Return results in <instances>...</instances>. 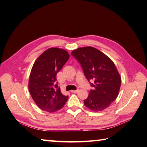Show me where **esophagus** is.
<instances>
[{"label": "esophagus", "instance_id": "1", "mask_svg": "<svg viewBox=\"0 0 147 147\" xmlns=\"http://www.w3.org/2000/svg\"><path fill=\"white\" fill-rule=\"evenodd\" d=\"M78 90H72L71 91V92H72V93H77V92H78Z\"/></svg>", "mask_w": 147, "mask_h": 147}]
</instances>
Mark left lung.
<instances>
[{"instance_id": "obj_1", "label": "left lung", "mask_w": 147, "mask_h": 147, "mask_svg": "<svg viewBox=\"0 0 147 147\" xmlns=\"http://www.w3.org/2000/svg\"><path fill=\"white\" fill-rule=\"evenodd\" d=\"M81 64L84 75L93 87L84 104L93 112L107 109L117 98L121 78L113 62L92 47L78 48L71 53Z\"/></svg>"}]
</instances>
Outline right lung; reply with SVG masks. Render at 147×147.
I'll list each match as a JSON object with an SVG mask.
<instances>
[{
  "instance_id": "1",
  "label": "right lung",
  "mask_w": 147,
  "mask_h": 147,
  "mask_svg": "<svg viewBox=\"0 0 147 147\" xmlns=\"http://www.w3.org/2000/svg\"><path fill=\"white\" fill-rule=\"evenodd\" d=\"M68 52L50 48L38 57L31 69L29 91L41 110L54 113L63 107L69 97L62 94L56 83V74L69 58Z\"/></svg>"
}]
</instances>
